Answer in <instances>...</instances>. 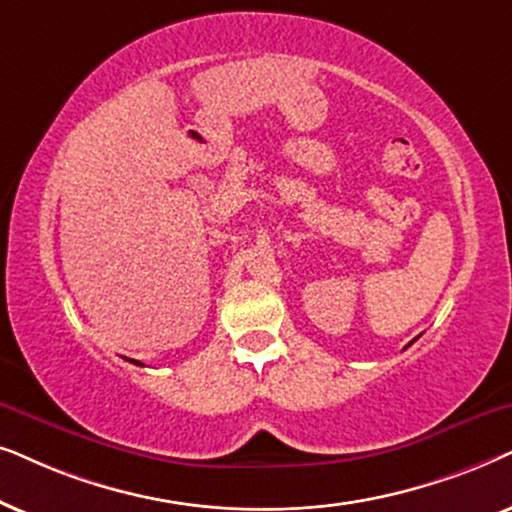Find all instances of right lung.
Masks as SVG:
<instances>
[{"mask_svg": "<svg viewBox=\"0 0 512 512\" xmlns=\"http://www.w3.org/2000/svg\"><path fill=\"white\" fill-rule=\"evenodd\" d=\"M131 363H135V365H142V363H138V360H131Z\"/></svg>", "mask_w": 512, "mask_h": 512, "instance_id": "obj_1", "label": "right lung"}]
</instances>
